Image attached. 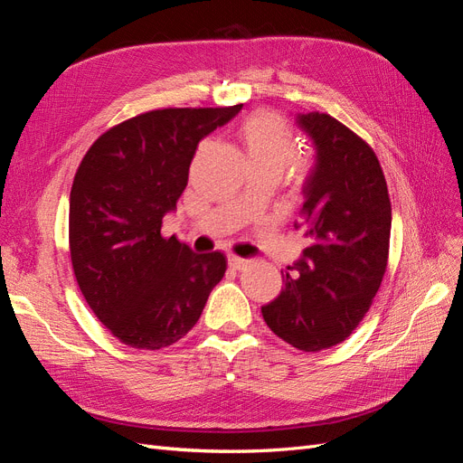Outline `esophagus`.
I'll return each mask as SVG.
<instances>
[{
    "mask_svg": "<svg viewBox=\"0 0 463 463\" xmlns=\"http://www.w3.org/2000/svg\"><path fill=\"white\" fill-rule=\"evenodd\" d=\"M228 264H230V269H233V270H245L247 266H249V260H247V259H241V257L230 255V257H228Z\"/></svg>",
    "mask_w": 463,
    "mask_h": 463,
    "instance_id": "34e87169",
    "label": "esophagus"
}]
</instances>
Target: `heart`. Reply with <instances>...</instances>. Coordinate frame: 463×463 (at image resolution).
<instances>
[{"label":"heart","instance_id":"heart-1","mask_svg":"<svg viewBox=\"0 0 463 463\" xmlns=\"http://www.w3.org/2000/svg\"><path fill=\"white\" fill-rule=\"evenodd\" d=\"M240 138L253 172H272L279 177L298 154L296 133L289 123L270 111H259L243 121Z\"/></svg>","mask_w":463,"mask_h":463}]
</instances>
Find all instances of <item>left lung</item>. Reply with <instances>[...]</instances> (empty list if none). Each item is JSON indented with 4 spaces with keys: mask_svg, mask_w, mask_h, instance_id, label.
<instances>
[{
    "mask_svg": "<svg viewBox=\"0 0 463 463\" xmlns=\"http://www.w3.org/2000/svg\"><path fill=\"white\" fill-rule=\"evenodd\" d=\"M315 165L296 228L309 247L282 272L279 296L262 307L269 328L303 352L342 344L367 315L386 272L392 206L373 148L328 114H298Z\"/></svg>",
    "mask_w": 463,
    "mask_h": 463,
    "instance_id": "obj_1",
    "label": "left lung"
}]
</instances>
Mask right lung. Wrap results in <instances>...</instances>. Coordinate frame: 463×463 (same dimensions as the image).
Instances as JSON below:
<instances>
[{
  "label": "right lung",
  "mask_w": 463,
  "mask_h": 463,
  "mask_svg": "<svg viewBox=\"0 0 463 463\" xmlns=\"http://www.w3.org/2000/svg\"><path fill=\"white\" fill-rule=\"evenodd\" d=\"M241 106L146 111L100 135L82 158L69 199L77 284L98 320L137 349H162L197 325L228 260L162 237L187 187L201 138Z\"/></svg>",
  "instance_id": "obj_1"
}]
</instances>
